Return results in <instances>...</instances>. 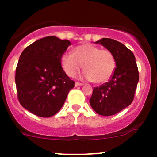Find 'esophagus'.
Returning <instances> with one entry per match:
<instances>
[{
	"label": "esophagus",
	"mask_w": 157,
	"mask_h": 157,
	"mask_svg": "<svg viewBox=\"0 0 157 157\" xmlns=\"http://www.w3.org/2000/svg\"><path fill=\"white\" fill-rule=\"evenodd\" d=\"M75 86H82V83H80V82H75Z\"/></svg>",
	"instance_id": "esophagus-1"
}]
</instances>
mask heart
<instances>
[{
	"mask_svg": "<svg viewBox=\"0 0 157 157\" xmlns=\"http://www.w3.org/2000/svg\"><path fill=\"white\" fill-rule=\"evenodd\" d=\"M61 65L70 77L77 75L83 67L86 71L83 77L101 84L110 79L113 75L116 59L109 49L86 43L76 47L73 53H63Z\"/></svg>",
	"mask_w": 157,
	"mask_h": 157,
	"instance_id": "b5f03b06",
	"label": "heart"
}]
</instances>
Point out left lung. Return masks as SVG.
Returning a JSON list of instances; mask_svg holds the SVG:
<instances>
[{
  "label": "left lung",
  "instance_id": "1",
  "mask_svg": "<svg viewBox=\"0 0 157 157\" xmlns=\"http://www.w3.org/2000/svg\"><path fill=\"white\" fill-rule=\"evenodd\" d=\"M95 43L112 52L116 67L108 82L94 87L90 104L98 114L112 116L132 103L139 80L138 66L134 53L120 41L105 37Z\"/></svg>",
  "mask_w": 157,
  "mask_h": 157
}]
</instances>
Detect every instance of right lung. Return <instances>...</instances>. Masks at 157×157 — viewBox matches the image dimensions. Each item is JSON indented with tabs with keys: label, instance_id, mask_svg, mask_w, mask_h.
<instances>
[{
	"label": "right lung",
	"instance_id": "obj_1",
	"mask_svg": "<svg viewBox=\"0 0 157 157\" xmlns=\"http://www.w3.org/2000/svg\"><path fill=\"white\" fill-rule=\"evenodd\" d=\"M69 45L68 40L48 36L28 45L19 56L16 69L18 99L36 116L56 114L75 86L61 66V56Z\"/></svg>",
	"mask_w": 157,
	"mask_h": 157
}]
</instances>
